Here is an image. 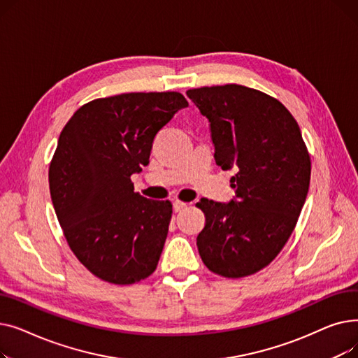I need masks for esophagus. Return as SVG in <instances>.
Wrapping results in <instances>:
<instances>
[{
  "mask_svg": "<svg viewBox=\"0 0 358 358\" xmlns=\"http://www.w3.org/2000/svg\"><path fill=\"white\" fill-rule=\"evenodd\" d=\"M185 208H187V203L180 201V200H176V201H174V210H176V212H181V210H184Z\"/></svg>",
  "mask_w": 358,
  "mask_h": 358,
  "instance_id": "34e87169",
  "label": "esophagus"
}]
</instances>
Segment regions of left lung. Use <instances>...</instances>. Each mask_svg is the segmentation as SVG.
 I'll use <instances>...</instances> for the list:
<instances>
[{"label": "left lung", "mask_w": 358, "mask_h": 358, "mask_svg": "<svg viewBox=\"0 0 358 358\" xmlns=\"http://www.w3.org/2000/svg\"><path fill=\"white\" fill-rule=\"evenodd\" d=\"M210 123L215 159L235 168L229 203L201 199L199 254L215 274L239 278L283 250L305 204L310 157L300 127L278 100L238 84L187 91Z\"/></svg>", "instance_id": "8db88e82"}]
</instances>
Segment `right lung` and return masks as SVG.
<instances>
[{"label": "right lung", "instance_id": "1", "mask_svg": "<svg viewBox=\"0 0 358 358\" xmlns=\"http://www.w3.org/2000/svg\"><path fill=\"white\" fill-rule=\"evenodd\" d=\"M187 106L176 91L120 94L84 104L61 131L49 166L53 208L75 257L108 283L134 285L158 266L173 204L135 193L130 177Z\"/></svg>", "mask_w": 358, "mask_h": 358}]
</instances>
